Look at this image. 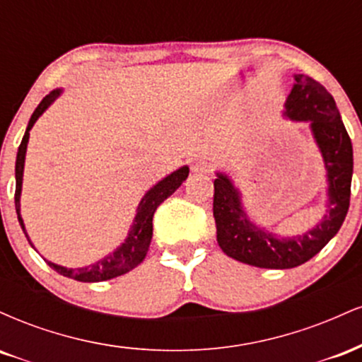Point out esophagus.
<instances>
[{"label": "esophagus", "mask_w": 362, "mask_h": 362, "mask_svg": "<svg viewBox=\"0 0 362 362\" xmlns=\"http://www.w3.org/2000/svg\"><path fill=\"white\" fill-rule=\"evenodd\" d=\"M192 172L194 173H209L211 172V163L207 160H202V158H197V160L192 161Z\"/></svg>", "instance_id": "34e87169"}]
</instances>
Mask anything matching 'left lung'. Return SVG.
Wrapping results in <instances>:
<instances>
[{"label":"left lung","mask_w":362,"mask_h":362,"mask_svg":"<svg viewBox=\"0 0 362 362\" xmlns=\"http://www.w3.org/2000/svg\"><path fill=\"white\" fill-rule=\"evenodd\" d=\"M284 115L310 122L327 170V213L313 230L298 236H276L250 221L242 194L224 173H216L213 214L218 243L231 259L262 269H293L308 262L337 235L349 211L352 180V143L334 97L313 78L294 74Z\"/></svg>","instance_id":"left-lung-1"}]
</instances>
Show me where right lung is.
<instances>
[{
  "mask_svg": "<svg viewBox=\"0 0 362 362\" xmlns=\"http://www.w3.org/2000/svg\"><path fill=\"white\" fill-rule=\"evenodd\" d=\"M61 95V90H54L49 95H45L42 102L39 103V107L34 110L30 120H28L27 131H25L22 143L18 146V153H16V163H15V178H16V187H15V209L18 214V223L22 226L25 236H27L28 243L32 245L30 238H28L27 231H25V224L20 214V194H22V180H23V165H25V153H27V143L28 136H30V129L34 127L37 119L44 114V110L47 109L51 103L56 100ZM189 177V167H182L175 170L173 173H170L168 177H165L163 180H160L155 187L148 190L144 194V197L141 199L138 206V213H136L134 221H132L131 230H129L126 242L120 247L115 248L114 252L109 253L107 257H103L95 264L86 265V267H78V269H68L62 267V265L52 264V262L45 260L49 264V267H52L54 271L61 276L69 277V279L80 281V282H100V281H109L114 277L122 276L129 271H132L134 267H138L141 262L146 257L149 243H151L153 236V216H155L156 207L170 197L178 187L182 185V182ZM34 247V245H32Z\"/></svg>",
  "mask_w": 362,
  "mask_h": 362,
  "instance_id": "1",
  "label": "right lung"
}]
</instances>
